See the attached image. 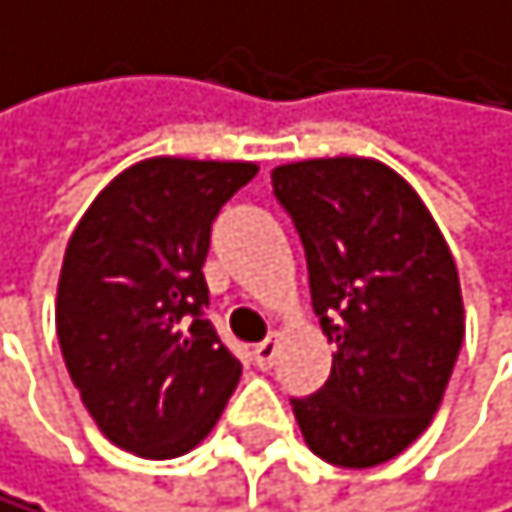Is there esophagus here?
Returning a JSON list of instances; mask_svg holds the SVG:
<instances>
[{"label":"esophagus","instance_id":"1","mask_svg":"<svg viewBox=\"0 0 512 512\" xmlns=\"http://www.w3.org/2000/svg\"><path fill=\"white\" fill-rule=\"evenodd\" d=\"M277 349H280V343L273 340V336H270V340H264V343H258V346L251 349L254 365H258L261 371H267V368L273 365V359H277Z\"/></svg>","mask_w":512,"mask_h":512}]
</instances>
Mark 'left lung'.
<instances>
[{
	"mask_svg": "<svg viewBox=\"0 0 512 512\" xmlns=\"http://www.w3.org/2000/svg\"><path fill=\"white\" fill-rule=\"evenodd\" d=\"M299 232L311 305L336 343L327 384L292 396L305 444L343 469L400 456L431 422L463 346L459 273L418 194L377 160L273 169Z\"/></svg>",
	"mask_w": 512,
	"mask_h": 512,
	"instance_id": "left-lung-1",
	"label": "left lung"
}]
</instances>
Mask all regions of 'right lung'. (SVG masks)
<instances>
[{
    "mask_svg": "<svg viewBox=\"0 0 512 512\" xmlns=\"http://www.w3.org/2000/svg\"><path fill=\"white\" fill-rule=\"evenodd\" d=\"M254 163L157 157L125 169L71 232L56 302L65 368L112 444L144 459L198 447L242 365L204 318V261Z\"/></svg>",
    "mask_w": 512,
    "mask_h": 512,
    "instance_id": "add662e5",
    "label": "right lung"
}]
</instances>
